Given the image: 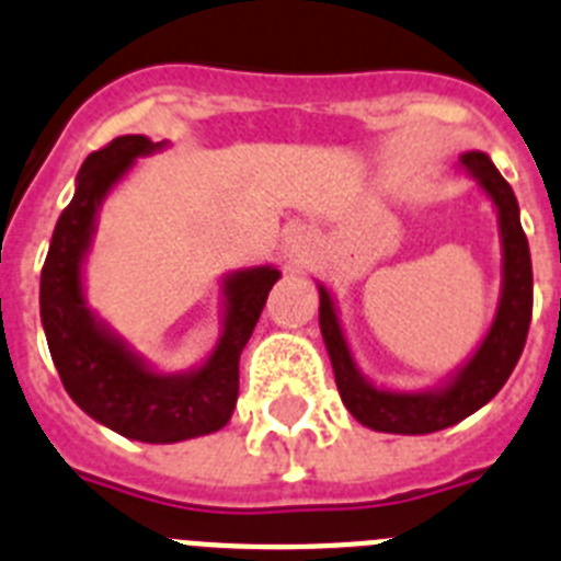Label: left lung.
<instances>
[{"mask_svg": "<svg viewBox=\"0 0 561 561\" xmlns=\"http://www.w3.org/2000/svg\"><path fill=\"white\" fill-rule=\"evenodd\" d=\"M457 172L474 180L494 206L500 248H503V279H500L494 319H491L483 341L443 381L426 389H396L367 378L350 350L330 287L324 282H316L321 339H324L330 364H333L339 396L350 409V415L375 432L432 435V432L466 421L503 389L523 355L530 308H534V274H530V251L523 222H519L514 188L505 183L503 174L496 172L489 154L477 152V149L460 154Z\"/></svg>", "mask_w": 561, "mask_h": 561, "instance_id": "1", "label": "left lung"}]
</instances>
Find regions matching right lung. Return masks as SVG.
Instances as JSON below:
<instances>
[{"label": "right lung", "mask_w": 561, "mask_h": 561, "mask_svg": "<svg viewBox=\"0 0 561 561\" xmlns=\"http://www.w3.org/2000/svg\"><path fill=\"white\" fill-rule=\"evenodd\" d=\"M169 140L115 138L84 160L76 194L53 231L42 267L38 308L67 396L101 426L140 443H180L211 435L231 421L240 392V353L260 321L276 265L228 271L220 279V339L199 364L165 373L118 335L87 301L84 267L104 199L129 178L140 158L163 152Z\"/></svg>", "instance_id": "right-lung-1"}]
</instances>
